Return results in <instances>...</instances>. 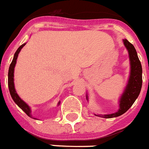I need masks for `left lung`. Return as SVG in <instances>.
<instances>
[{
  "label": "left lung",
  "mask_w": 149,
  "mask_h": 149,
  "mask_svg": "<svg viewBox=\"0 0 149 149\" xmlns=\"http://www.w3.org/2000/svg\"><path fill=\"white\" fill-rule=\"evenodd\" d=\"M124 45L127 47L130 61V75L129 81L120 101V109L117 112L109 115H102L104 118L117 117L123 115L130 109L141 92L142 86V67L137 52L132 44L127 40H123Z\"/></svg>",
  "instance_id": "1"
}]
</instances>
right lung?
<instances>
[{"mask_svg":"<svg viewBox=\"0 0 149 149\" xmlns=\"http://www.w3.org/2000/svg\"><path fill=\"white\" fill-rule=\"evenodd\" d=\"M25 44H23L22 45H21L20 47L18 48V50L16 51V52L15 53L14 58H13V60L11 62L10 66H9V70H8V88H9V91H10V95H11L12 99L14 100V102L16 103L18 106H19L20 109H21L22 111H24L26 115L29 117H32L31 114H30V108L28 106L26 103H25L19 97V96L17 95L16 91H15V86H14V68L15 65L16 64V59L18 58V54H19V52L21 51V49L22 47H24ZM59 104V103H58Z\"/></svg>","mask_w":149,"mask_h":149,"instance_id":"1","label":"right lung"}]
</instances>
